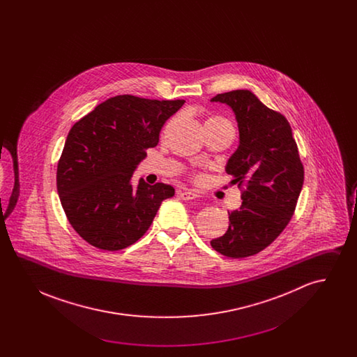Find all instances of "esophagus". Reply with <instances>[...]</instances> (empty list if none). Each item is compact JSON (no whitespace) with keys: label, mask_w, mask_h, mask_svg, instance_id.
<instances>
[{"label":"esophagus","mask_w":357,"mask_h":357,"mask_svg":"<svg viewBox=\"0 0 357 357\" xmlns=\"http://www.w3.org/2000/svg\"><path fill=\"white\" fill-rule=\"evenodd\" d=\"M178 195L182 198V199H185V201H190V199H195L198 195L195 194V192H192V191H179L178 192Z\"/></svg>","instance_id":"obj_1"}]
</instances>
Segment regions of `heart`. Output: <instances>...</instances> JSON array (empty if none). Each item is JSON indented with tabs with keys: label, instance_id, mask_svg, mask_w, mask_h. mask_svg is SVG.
Segmentation results:
<instances>
[{
	"label": "heart",
	"instance_id": "heart-1",
	"mask_svg": "<svg viewBox=\"0 0 357 357\" xmlns=\"http://www.w3.org/2000/svg\"><path fill=\"white\" fill-rule=\"evenodd\" d=\"M206 127H222V128H229V130H233V124L230 123V120L226 119V118H222V116H211L208 119L206 120Z\"/></svg>",
	"mask_w": 357,
	"mask_h": 357
}]
</instances>
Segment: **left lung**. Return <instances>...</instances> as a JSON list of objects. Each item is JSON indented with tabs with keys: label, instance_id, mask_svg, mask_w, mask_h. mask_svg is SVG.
Here are the masks:
<instances>
[{
	"label": "left lung",
	"instance_id": "1",
	"mask_svg": "<svg viewBox=\"0 0 357 357\" xmlns=\"http://www.w3.org/2000/svg\"><path fill=\"white\" fill-rule=\"evenodd\" d=\"M211 102L236 114L239 146L226 172L242 190V204L229 213V229L210 243L218 253L243 258L268 248L288 226L304 183V166L288 120L248 89L220 93Z\"/></svg>",
	"mask_w": 357,
	"mask_h": 357
}]
</instances>
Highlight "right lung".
Instances as JSON below:
<instances>
[{"mask_svg": "<svg viewBox=\"0 0 357 357\" xmlns=\"http://www.w3.org/2000/svg\"><path fill=\"white\" fill-rule=\"evenodd\" d=\"M183 104L119 95L73 124L57 165V192L69 223L89 245L115 252L135 243L175 194L170 185L143 179L134 188L131 178Z\"/></svg>", "mask_w": 357, "mask_h": 357, "instance_id": "add662e5", "label": "right lung"}]
</instances>
